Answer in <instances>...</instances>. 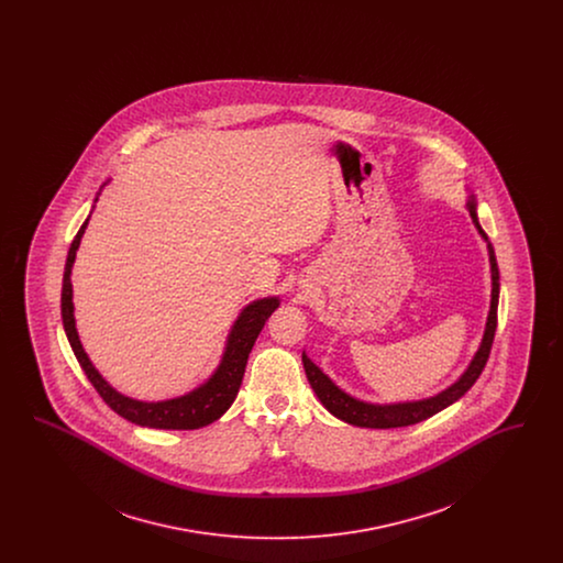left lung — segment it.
<instances>
[{"label": "left lung", "instance_id": "8db88e82", "mask_svg": "<svg viewBox=\"0 0 563 563\" xmlns=\"http://www.w3.org/2000/svg\"><path fill=\"white\" fill-rule=\"evenodd\" d=\"M471 219L479 232L485 244H487V255H489V274H492V295H489V312H487V321L483 329L482 342L479 349L473 354L471 363L466 365V369L460 374V377L452 382L448 388H443L441 393L424 397L418 401H397V402H372L363 401L352 397L344 388H340L329 375L322 372L321 367L306 354V350L301 352V363L306 369V377L314 390V395L319 397L322 407L335 416L338 420L352 424V427H361V429H399V427H411L418 424L422 420H427L430 416L443 411L445 407H450L452 402L457 401L482 375L483 367L487 363L489 349L494 342V333H496V314H498V297H500V272L496 264V255H494V246L487 239V234L483 232L479 217H477V198L475 194L468 196L466 200Z\"/></svg>", "mask_w": 563, "mask_h": 563}]
</instances>
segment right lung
<instances>
[{
  "label": "right lung",
  "instance_id": "1",
  "mask_svg": "<svg viewBox=\"0 0 563 563\" xmlns=\"http://www.w3.org/2000/svg\"><path fill=\"white\" fill-rule=\"evenodd\" d=\"M108 184H103V188ZM99 196H101V191L97 194L95 202L99 200ZM92 209H95V205H92ZM92 209H90V214H92ZM90 214H88V219H90ZM88 219L81 223L76 239L69 246L65 274H63V294H60V317H63L65 335L71 344V350H74L84 374L97 388V393L103 397V401L108 402L118 416H122L124 420H129L133 424L162 430H194L209 427L211 422L219 420L236 399L249 352L253 349L260 331L268 321L269 314L280 306V297L278 295L260 297V299L249 301L242 308L236 321L232 322V327H230L219 365L214 367L213 374L209 375L202 384H198L196 388H191L189 393H184L173 399H162V401H141V399H133L129 395H122L92 365L90 356L81 346L78 327H76L71 269L76 264V253L80 249L81 236L88 228Z\"/></svg>",
  "mask_w": 563,
  "mask_h": 563
}]
</instances>
